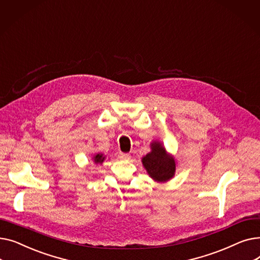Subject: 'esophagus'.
I'll list each match as a JSON object with an SVG mask.
<instances>
[{"label":"esophagus","mask_w":260,"mask_h":260,"mask_svg":"<svg viewBox=\"0 0 260 260\" xmlns=\"http://www.w3.org/2000/svg\"><path fill=\"white\" fill-rule=\"evenodd\" d=\"M118 157L121 159V160H128L131 158V155L129 154H126V153H122L120 152L118 154Z\"/></svg>","instance_id":"esophagus-1"}]
</instances>
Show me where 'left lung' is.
<instances>
[{
  "label": "left lung",
  "mask_w": 260,
  "mask_h": 260,
  "mask_svg": "<svg viewBox=\"0 0 260 260\" xmlns=\"http://www.w3.org/2000/svg\"><path fill=\"white\" fill-rule=\"evenodd\" d=\"M142 163L149 176L156 181H167L174 176L175 161L167 155L166 149L158 142L152 144V152L142 159Z\"/></svg>",
  "instance_id": "obj_1"
}]
</instances>
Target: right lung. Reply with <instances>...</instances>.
Masks as SVG:
<instances>
[{
	"mask_svg": "<svg viewBox=\"0 0 260 260\" xmlns=\"http://www.w3.org/2000/svg\"><path fill=\"white\" fill-rule=\"evenodd\" d=\"M93 159H94V162H95V163H102L103 160H104V157H103L102 155L98 154V155H95V156L93 157Z\"/></svg>",
	"mask_w": 260,
	"mask_h": 260,
	"instance_id": "1",
	"label": "right lung"
}]
</instances>
